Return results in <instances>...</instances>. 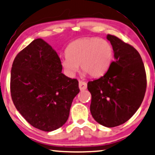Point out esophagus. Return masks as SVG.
Listing matches in <instances>:
<instances>
[{
  "mask_svg": "<svg viewBox=\"0 0 155 155\" xmlns=\"http://www.w3.org/2000/svg\"><path fill=\"white\" fill-rule=\"evenodd\" d=\"M79 87L80 88V90L81 91H84L86 89V88H87V84L86 83V82L84 81H79Z\"/></svg>",
  "mask_w": 155,
  "mask_h": 155,
  "instance_id": "34e87169",
  "label": "esophagus"
}]
</instances>
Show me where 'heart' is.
<instances>
[{"label":"heart","mask_w":155,"mask_h":155,"mask_svg":"<svg viewBox=\"0 0 155 155\" xmlns=\"http://www.w3.org/2000/svg\"><path fill=\"white\" fill-rule=\"evenodd\" d=\"M66 54L67 56L61 59V64L69 75H74L80 65L84 73L97 78L104 76L110 67L113 48L105 40L84 38L70 43Z\"/></svg>","instance_id":"obj_1"}]
</instances>
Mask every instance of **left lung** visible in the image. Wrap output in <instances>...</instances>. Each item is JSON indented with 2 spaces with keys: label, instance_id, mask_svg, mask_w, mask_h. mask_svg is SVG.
I'll return each mask as SVG.
<instances>
[{
  "label": "left lung",
  "instance_id": "obj_1",
  "mask_svg": "<svg viewBox=\"0 0 155 155\" xmlns=\"http://www.w3.org/2000/svg\"><path fill=\"white\" fill-rule=\"evenodd\" d=\"M114 61L106 74L88 82L91 94L90 110L95 120L105 127L122 125L140 108L145 96L147 77L140 54L130 45L108 35Z\"/></svg>",
  "mask_w": 155,
  "mask_h": 155
}]
</instances>
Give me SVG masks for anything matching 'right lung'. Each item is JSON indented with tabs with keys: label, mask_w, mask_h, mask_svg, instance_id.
Listing matches in <instances>:
<instances>
[{
	"label": "right lung",
	"mask_w": 155,
	"mask_h": 155,
	"mask_svg": "<svg viewBox=\"0 0 155 155\" xmlns=\"http://www.w3.org/2000/svg\"><path fill=\"white\" fill-rule=\"evenodd\" d=\"M56 51L42 39L33 40L18 54L10 76V93L15 108L33 127L50 132L62 126L79 81L61 73Z\"/></svg>",
	"instance_id": "obj_1"
}]
</instances>
